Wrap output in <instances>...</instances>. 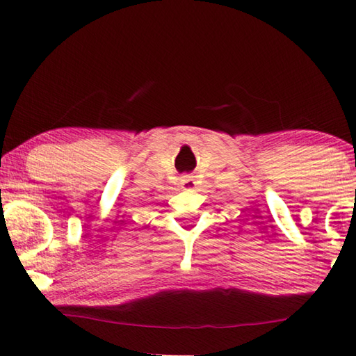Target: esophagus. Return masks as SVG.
<instances>
[{
	"instance_id": "esophagus-1",
	"label": "esophagus",
	"mask_w": 356,
	"mask_h": 356,
	"mask_svg": "<svg viewBox=\"0 0 356 356\" xmlns=\"http://www.w3.org/2000/svg\"><path fill=\"white\" fill-rule=\"evenodd\" d=\"M180 186H182L184 190H193L196 186V182H195V177L193 176H184L180 177Z\"/></svg>"
}]
</instances>
